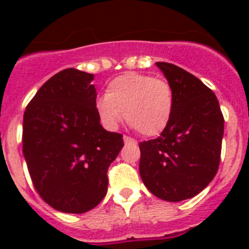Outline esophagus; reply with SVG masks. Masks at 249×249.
Instances as JSON below:
<instances>
[{"label": "esophagus", "mask_w": 249, "mask_h": 249, "mask_svg": "<svg viewBox=\"0 0 249 249\" xmlns=\"http://www.w3.org/2000/svg\"><path fill=\"white\" fill-rule=\"evenodd\" d=\"M124 143L125 144H134V143H137V142H136V140H133V138H130V137L124 136Z\"/></svg>", "instance_id": "34e87169"}]
</instances>
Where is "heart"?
<instances>
[{
	"mask_svg": "<svg viewBox=\"0 0 249 249\" xmlns=\"http://www.w3.org/2000/svg\"><path fill=\"white\" fill-rule=\"evenodd\" d=\"M174 107L173 89L160 77L140 72H126L109 81L105 95L95 102L101 121L115 128L125 117L142 136L163 133L172 119Z\"/></svg>",
	"mask_w": 249,
	"mask_h": 249,
	"instance_id": "obj_1",
	"label": "heart"
}]
</instances>
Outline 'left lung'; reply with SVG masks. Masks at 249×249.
<instances>
[{
    "instance_id": "obj_1",
    "label": "left lung",
    "mask_w": 249,
    "mask_h": 249,
    "mask_svg": "<svg viewBox=\"0 0 249 249\" xmlns=\"http://www.w3.org/2000/svg\"><path fill=\"white\" fill-rule=\"evenodd\" d=\"M156 66L173 89L169 124L156 140L141 142L140 174L144 186L166 201L195 196L216 176L224 116L212 90L174 64Z\"/></svg>"
}]
</instances>
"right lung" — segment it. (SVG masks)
Masks as SVG:
<instances>
[{"instance_id": "add662e5", "label": "right lung", "mask_w": 249, "mask_h": 249, "mask_svg": "<svg viewBox=\"0 0 249 249\" xmlns=\"http://www.w3.org/2000/svg\"><path fill=\"white\" fill-rule=\"evenodd\" d=\"M94 75L67 68L41 86L23 117V155L35 189L64 213H85L107 194L123 136L99 123Z\"/></svg>"}]
</instances>
